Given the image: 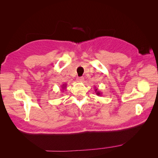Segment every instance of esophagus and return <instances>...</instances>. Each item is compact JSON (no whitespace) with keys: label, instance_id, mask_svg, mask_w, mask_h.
Masks as SVG:
<instances>
[{"label":"esophagus","instance_id":"1","mask_svg":"<svg viewBox=\"0 0 158 158\" xmlns=\"http://www.w3.org/2000/svg\"><path fill=\"white\" fill-rule=\"evenodd\" d=\"M77 80H78V82H83V81L84 80V77H78L77 78Z\"/></svg>","mask_w":158,"mask_h":158}]
</instances>
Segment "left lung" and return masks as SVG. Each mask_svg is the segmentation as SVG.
<instances>
[{"label":"left lung","instance_id":"1","mask_svg":"<svg viewBox=\"0 0 158 158\" xmlns=\"http://www.w3.org/2000/svg\"><path fill=\"white\" fill-rule=\"evenodd\" d=\"M95 93H96V94L98 95H102V93H101V92H99V91L98 89V88H95Z\"/></svg>","mask_w":158,"mask_h":158}]
</instances>
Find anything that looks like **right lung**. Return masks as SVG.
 <instances>
[{
	"mask_svg": "<svg viewBox=\"0 0 158 158\" xmlns=\"http://www.w3.org/2000/svg\"><path fill=\"white\" fill-rule=\"evenodd\" d=\"M66 85H66V84H63V85H61V90L63 91L64 89H66Z\"/></svg>",
	"mask_w": 158,
	"mask_h": 158,
	"instance_id": "right-lung-1",
	"label": "right lung"
}]
</instances>
